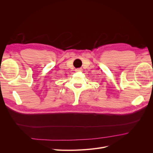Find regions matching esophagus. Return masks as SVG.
<instances>
[{"label":"esophagus","instance_id":"esophagus-1","mask_svg":"<svg viewBox=\"0 0 153 153\" xmlns=\"http://www.w3.org/2000/svg\"><path fill=\"white\" fill-rule=\"evenodd\" d=\"M82 68H77V69H76V71H82Z\"/></svg>","mask_w":153,"mask_h":153}]
</instances>
